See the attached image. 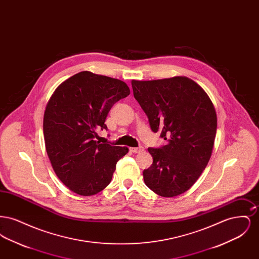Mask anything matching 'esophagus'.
Here are the masks:
<instances>
[{
    "label": "esophagus",
    "instance_id": "1",
    "mask_svg": "<svg viewBox=\"0 0 259 259\" xmlns=\"http://www.w3.org/2000/svg\"><path fill=\"white\" fill-rule=\"evenodd\" d=\"M145 148L143 147H139V148H130V151L131 152H134V153H140L142 151H144Z\"/></svg>",
    "mask_w": 259,
    "mask_h": 259
}]
</instances>
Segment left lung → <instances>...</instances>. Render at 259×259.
<instances>
[{
	"instance_id": "1",
	"label": "left lung",
	"mask_w": 259,
	"mask_h": 259,
	"mask_svg": "<svg viewBox=\"0 0 259 259\" xmlns=\"http://www.w3.org/2000/svg\"><path fill=\"white\" fill-rule=\"evenodd\" d=\"M134 97L152 132L167 144L148 148L153 162L144 170L148 188L162 197L178 196L195 184L209 162L218 119L207 93L185 76L132 80Z\"/></svg>"
}]
</instances>
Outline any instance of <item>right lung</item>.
Instances as JSON below:
<instances>
[{
	"label": "right lung",
	"mask_w": 259,
	"mask_h": 259,
	"mask_svg": "<svg viewBox=\"0 0 259 259\" xmlns=\"http://www.w3.org/2000/svg\"><path fill=\"white\" fill-rule=\"evenodd\" d=\"M130 94L116 78L80 72L55 89L44 115L46 148L52 168L74 193L90 196L111 183L117 161L126 147L100 144L97 131L105 124L111 107Z\"/></svg>",
	"instance_id": "obj_1"
}]
</instances>
